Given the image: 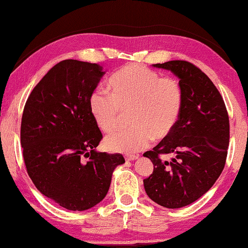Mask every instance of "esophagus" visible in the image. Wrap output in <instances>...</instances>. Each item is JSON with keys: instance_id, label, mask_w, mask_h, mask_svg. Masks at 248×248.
I'll return each mask as SVG.
<instances>
[{"instance_id": "obj_1", "label": "esophagus", "mask_w": 248, "mask_h": 248, "mask_svg": "<svg viewBox=\"0 0 248 248\" xmlns=\"http://www.w3.org/2000/svg\"><path fill=\"white\" fill-rule=\"evenodd\" d=\"M138 157L137 155H125V160H126V161H134V160H136Z\"/></svg>"}]
</instances>
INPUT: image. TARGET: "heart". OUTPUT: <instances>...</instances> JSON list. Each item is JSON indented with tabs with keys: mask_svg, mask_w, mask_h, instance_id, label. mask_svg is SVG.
Wrapping results in <instances>:
<instances>
[{
	"mask_svg": "<svg viewBox=\"0 0 248 248\" xmlns=\"http://www.w3.org/2000/svg\"><path fill=\"white\" fill-rule=\"evenodd\" d=\"M107 93L94 91L89 111L103 133L119 124L121 112L131 111L132 127L119 129L104 140V147L115 153L135 154L155 140L168 137L179 122L183 91L174 78L163 77L140 64H127L110 77Z\"/></svg>",
	"mask_w": 248,
	"mask_h": 248,
	"instance_id": "obj_1",
	"label": "heart"
}]
</instances>
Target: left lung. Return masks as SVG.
Returning a JSON list of instances; mask_svg holds the SVG:
<instances>
[{
	"label": "left lung",
	"mask_w": 248,
	"mask_h": 248,
	"mask_svg": "<svg viewBox=\"0 0 248 248\" xmlns=\"http://www.w3.org/2000/svg\"><path fill=\"white\" fill-rule=\"evenodd\" d=\"M153 66L179 77L183 107L170 135L144 154L154 163L153 174L144 180V186L151 201L175 209L201 198L223 171L230 140L229 115L219 90L194 64L169 61ZM161 154L172 158L161 159Z\"/></svg>",
	"instance_id": "left-lung-1"
}]
</instances>
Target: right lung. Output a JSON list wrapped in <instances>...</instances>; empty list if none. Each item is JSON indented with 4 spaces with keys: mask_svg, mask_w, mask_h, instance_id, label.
Here are the masks:
<instances>
[{
    "mask_svg": "<svg viewBox=\"0 0 248 248\" xmlns=\"http://www.w3.org/2000/svg\"><path fill=\"white\" fill-rule=\"evenodd\" d=\"M106 74L95 63L64 60L26 101L20 142L27 173L39 192L65 209H90L106 197L120 154L95 150L102 134L89 98Z\"/></svg>",
    "mask_w": 248,
    "mask_h": 248,
    "instance_id": "right-lung-1",
    "label": "right lung"
}]
</instances>
